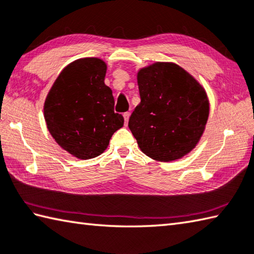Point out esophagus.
Wrapping results in <instances>:
<instances>
[{
    "instance_id": "esophagus-1",
    "label": "esophagus",
    "mask_w": 254,
    "mask_h": 254,
    "mask_svg": "<svg viewBox=\"0 0 254 254\" xmlns=\"http://www.w3.org/2000/svg\"><path fill=\"white\" fill-rule=\"evenodd\" d=\"M124 119H125V125H127L128 124V119H129V116H130V113H128V112H126V113H124Z\"/></svg>"
}]
</instances>
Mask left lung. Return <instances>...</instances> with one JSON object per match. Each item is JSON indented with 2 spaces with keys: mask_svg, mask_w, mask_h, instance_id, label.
Returning a JSON list of instances; mask_svg holds the SVG:
<instances>
[{
  "mask_svg": "<svg viewBox=\"0 0 254 254\" xmlns=\"http://www.w3.org/2000/svg\"><path fill=\"white\" fill-rule=\"evenodd\" d=\"M140 104L128 127L140 150L169 162L194 149L207 125L210 104L203 86L172 62H156L137 73Z\"/></svg>",
  "mask_w": 254,
  "mask_h": 254,
  "instance_id": "obj_1",
  "label": "left lung"
}]
</instances>
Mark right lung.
I'll use <instances>...</instances> for the list:
<instances>
[{
	"label": "right lung",
	"mask_w": 254,
	"mask_h": 254,
	"mask_svg": "<svg viewBox=\"0 0 254 254\" xmlns=\"http://www.w3.org/2000/svg\"><path fill=\"white\" fill-rule=\"evenodd\" d=\"M107 64L97 57L71 62L61 71L44 103L52 137L78 159H92L107 149L124 117L114 112L112 89L105 85Z\"/></svg>",
	"instance_id": "1"
}]
</instances>
